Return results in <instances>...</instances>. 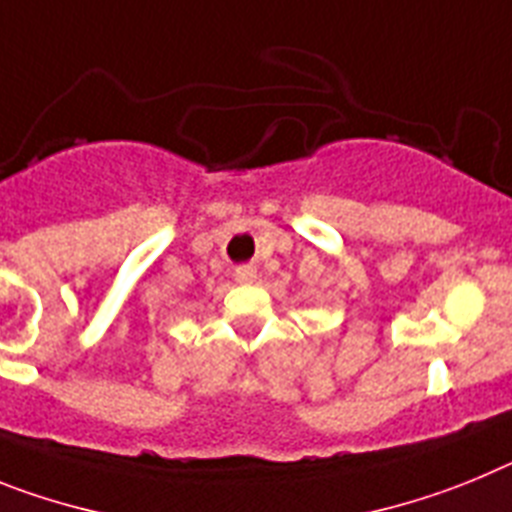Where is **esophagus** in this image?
<instances>
[{"mask_svg":"<svg viewBox=\"0 0 512 512\" xmlns=\"http://www.w3.org/2000/svg\"><path fill=\"white\" fill-rule=\"evenodd\" d=\"M255 278H257L255 265H239V268L234 270V281L237 283H252Z\"/></svg>","mask_w":512,"mask_h":512,"instance_id":"esophagus-1","label":"esophagus"}]
</instances>
